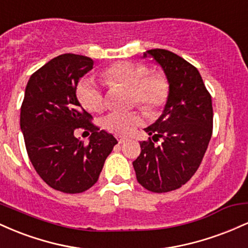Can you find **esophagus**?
<instances>
[{"label":"esophagus","mask_w":248,"mask_h":248,"mask_svg":"<svg viewBox=\"0 0 248 248\" xmlns=\"http://www.w3.org/2000/svg\"><path fill=\"white\" fill-rule=\"evenodd\" d=\"M126 141H127V138H122V136H119V138H118L119 143H124Z\"/></svg>","instance_id":"obj_1"}]
</instances>
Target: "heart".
<instances>
[{
	"instance_id": "heart-1",
	"label": "heart",
	"mask_w": 248,
	"mask_h": 248,
	"mask_svg": "<svg viewBox=\"0 0 248 248\" xmlns=\"http://www.w3.org/2000/svg\"><path fill=\"white\" fill-rule=\"evenodd\" d=\"M101 76L108 86L130 88L132 101L148 112H155L163 106L169 95V82L164 75L149 73V69L142 62H115ZM76 93L81 106L88 112L99 113L104 109V94L92 78L81 79ZM140 124L141 118L138 113L113 112L104 119V127L116 135H129Z\"/></svg>"
}]
</instances>
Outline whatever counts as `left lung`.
Returning <instances> with one entry per match:
<instances>
[{
	"label": "left lung",
	"instance_id": "1",
	"mask_svg": "<svg viewBox=\"0 0 248 248\" xmlns=\"http://www.w3.org/2000/svg\"><path fill=\"white\" fill-rule=\"evenodd\" d=\"M160 65L169 82V95L160 118L144 128L149 141L140 142L141 154L133 162L136 178L153 192L178 189L201 166L212 135L213 110L198 70L168 50L143 53ZM162 139L160 145L154 140Z\"/></svg>",
	"mask_w": 248,
	"mask_h": 248
}]
</instances>
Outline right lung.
<instances>
[{"label":"right lung","mask_w":248,"mask_h":248,"mask_svg":"<svg viewBox=\"0 0 248 248\" xmlns=\"http://www.w3.org/2000/svg\"><path fill=\"white\" fill-rule=\"evenodd\" d=\"M93 69L88 57L65 53L51 59L28 81L21 107V130L33 168L52 189L80 193L94 186L107 156L118 143L91 122L77 98L79 79ZM93 132L88 145L76 127Z\"/></svg>","instance_id":"add662e5"}]
</instances>
